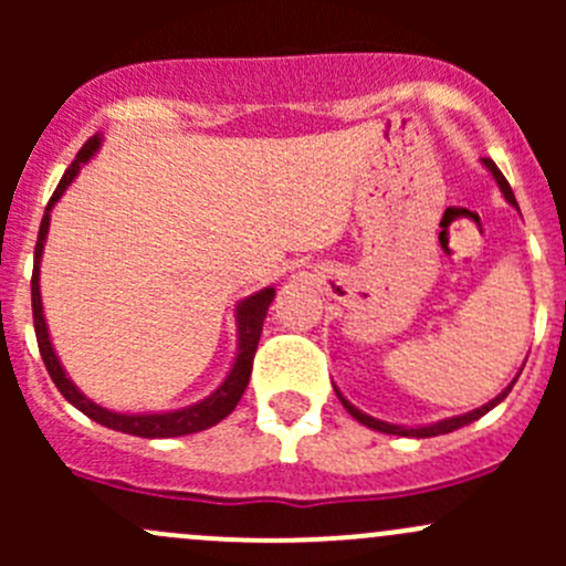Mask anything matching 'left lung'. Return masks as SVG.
<instances>
[{
  "label": "left lung",
  "mask_w": 566,
  "mask_h": 566,
  "mask_svg": "<svg viewBox=\"0 0 566 566\" xmlns=\"http://www.w3.org/2000/svg\"><path fill=\"white\" fill-rule=\"evenodd\" d=\"M482 167L488 169L490 175H493L495 186L501 188V193H504V199H506V202H510L512 208H515L517 213H521V208H517V199H515V193H512L510 182H506V177L501 175V169L495 167V164L490 161V158H482ZM517 378H521V373H517L515 378H512V384L506 386V389L501 391L499 397H493V399H490V402H484L482 408H476V410H468V413H462V416H452V419L432 421V424H419V427H408V424H391V421L375 419V416H369V413H364V410H358L356 405H353L350 399L345 397V394H342L339 389H336V386H334V391H336V397H339V402L345 405V410H347V413H350L353 419H356V421H361L364 427H369V430L386 432V436H402V438H432V436H447V432L458 430V427H465V424H471V421L482 419V416L488 413V410H493L495 405H499V402H504V399H506V394L512 391V386H515V380H517Z\"/></svg>",
  "instance_id": "8db88e82"
}]
</instances>
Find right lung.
<instances>
[{"mask_svg": "<svg viewBox=\"0 0 566 566\" xmlns=\"http://www.w3.org/2000/svg\"><path fill=\"white\" fill-rule=\"evenodd\" d=\"M104 145V136L95 134L87 145L78 150L76 161L67 167V172L62 175L60 186H56L54 197L51 202L45 205L43 221H40V232H38V247H35V271H32V317H35V336H38V347L40 356H43L45 369H49L51 380L60 389L62 397L73 405V408L82 410L84 416H90L98 424L108 427V430L125 432V436H136V438H180V436H191V432H202L208 427L219 424L221 419L235 410V405L241 402L243 391H247L249 378H251V361H254L256 353V342H260L262 334V323H265L268 306H271L273 295H276V287H262L260 293H251L243 301H238L235 306V331H238V347H235V358H232L230 373L224 375L219 386L208 394L199 402L186 405V408H175V410H153V413H123V410H112L98 405L95 399H90L87 394L78 389L76 384L71 380V375L65 373L62 367L60 356L54 350V342H51L49 334V323H45L43 315V298H40V260H43V249H45V238H49V224H51V210L54 205L65 197V191L71 188V182L76 180L78 172H82L84 164L93 161L95 153L101 150Z\"/></svg>", "mask_w": 566, "mask_h": 566, "instance_id": "1", "label": "right lung"}]
</instances>
